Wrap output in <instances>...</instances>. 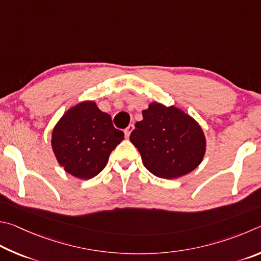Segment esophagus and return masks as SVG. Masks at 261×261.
<instances>
[{
  "label": "esophagus",
  "instance_id": "1",
  "mask_svg": "<svg viewBox=\"0 0 261 261\" xmlns=\"http://www.w3.org/2000/svg\"><path fill=\"white\" fill-rule=\"evenodd\" d=\"M133 129H134V125H133V123H130V125L128 126L126 129H125V136H126V138H129V135H130L132 132H133Z\"/></svg>",
  "mask_w": 261,
  "mask_h": 261
}]
</instances>
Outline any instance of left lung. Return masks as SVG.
I'll return each instance as SVG.
<instances>
[{
	"label": "left lung",
	"mask_w": 261,
	"mask_h": 261,
	"mask_svg": "<svg viewBox=\"0 0 261 261\" xmlns=\"http://www.w3.org/2000/svg\"><path fill=\"white\" fill-rule=\"evenodd\" d=\"M129 136L143 165L162 179H177L193 172L206 152L203 128L184 110L152 102L142 111Z\"/></svg>",
	"instance_id": "8db88e82"
}]
</instances>
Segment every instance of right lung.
<instances>
[{
	"label": "right lung",
	"mask_w": 261,
	"mask_h": 261,
	"mask_svg": "<svg viewBox=\"0 0 261 261\" xmlns=\"http://www.w3.org/2000/svg\"><path fill=\"white\" fill-rule=\"evenodd\" d=\"M123 133L112 125L110 114L100 111L95 100H84L63 114L51 133V147L64 171L88 180L107 165Z\"/></svg>",
	"instance_id": "obj_1"
}]
</instances>
